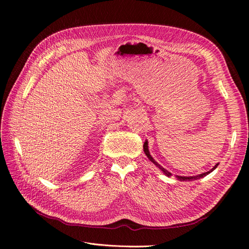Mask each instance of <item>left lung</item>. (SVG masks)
<instances>
[{"instance_id":"1","label":"left lung","mask_w":249,"mask_h":249,"mask_svg":"<svg viewBox=\"0 0 249 249\" xmlns=\"http://www.w3.org/2000/svg\"><path fill=\"white\" fill-rule=\"evenodd\" d=\"M143 150H144V153H145V155L147 156L148 159H149L150 161H152L154 164H156L157 166L159 167V168H160V169L165 173V175H166L167 177H171V176H172L171 173H170L168 170L164 169L162 166H160V165L158 164V163L153 159V157L149 155V152H148V146H147V141H145V142H144V144H143ZM217 166H218V164H216L215 166H214L212 169H211L210 171L203 172V173H201V175H199V176H195V177H178V179H179V180H194V179H198V178H203V177H206L207 175H209V173H210V172H212V171H213Z\"/></svg>"}]
</instances>
